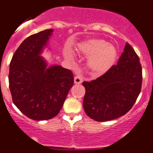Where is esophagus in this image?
I'll use <instances>...</instances> for the list:
<instances>
[{
	"label": "esophagus",
	"mask_w": 153,
	"mask_h": 153,
	"mask_svg": "<svg viewBox=\"0 0 153 153\" xmlns=\"http://www.w3.org/2000/svg\"><path fill=\"white\" fill-rule=\"evenodd\" d=\"M74 82H75V84H80L83 82V78L82 77L79 76V75H77V76L75 77L74 78Z\"/></svg>",
	"instance_id": "34e87169"
}]
</instances>
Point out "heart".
Segmentation results:
<instances>
[{
    "instance_id": "b5f03b06",
    "label": "heart",
    "mask_w": 153,
    "mask_h": 153,
    "mask_svg": "<svg viewBox=\"0 0 153 153\" xmlns=\"http://www.w3.org/2000/svg\"><path fill=\"white\" fill-rule=\"evenodd\" d=\"M78 50L84 56L90 57L89 67L98 75H102L111 69L117 54L114 45L100 39H92L81 42L78 45ZM73 55L72 51H69V57H72Z\"/></svg>"
}]
</instances>
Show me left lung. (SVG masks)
<instances>
[{"mask_svg": "<svg viewBox=\"0 0 153 153\" xmlns=\"http://www.w3.org/2000/svg\"><path fill=\"white\" fill-rule=\"evenodd\" d=\"M142 84L138 56L126 43L117 64L97 79L83 82V107L87 116L99 122L123 116L135 103Z\"/></svg>", "mask_w": 153, "mask_h": 153, "instance_id": "8db88e82", "label": "left lung"}]
</instances>
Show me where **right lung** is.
Returning a JSON list of instances; mask_svg holds the SVG:
<instances>
[{"instance_id":"obj_1","label":"right lung","mask_w":153,"mask_h":153,"mask_svg":"<svg viewBox=\"0 0 153 153\" xmlns=\"http://www.w3.org/2000/svg\"><path fill=\"white\" fill-rule=\"evenodd\" d=\"M53 31L45 30L25 39L10 64L9 84L13 103L34 120L57 116L74 83L69 69L59 65L48 66L41 56Z\"/></svg>"}]
</instances>
